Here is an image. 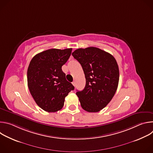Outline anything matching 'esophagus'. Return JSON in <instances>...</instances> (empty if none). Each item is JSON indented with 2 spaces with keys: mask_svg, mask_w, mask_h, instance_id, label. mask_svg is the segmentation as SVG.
I'll use <instances>...</instances> for the list:
<instances>
[{
  "mask_svg": "<svg viewBox=\"0 0 153 153\" xmlns=\"http://www.w3.org/2000/svg\"><path fill=\"white\" fill-rule=\"evenodd\" d=\"M72 84L73 85V86H75V85H76V83H75V82H74V81L72 82Z\"/></svg>",
  "mask_w": 153,
  "mask_h": 153,
  "instance_id": "obj_1",
  "label": "esophagus"
}]
</instances>
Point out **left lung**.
Segmentation results:
<instances>
[{
  "instance_id": "obj_1",
  "label": "left lung",
  "mask_w": 153,
  "mask_h": 153,
  "mask_svg": "<svg viewBox=\"0 0 153 153\" xmlns=\"http://www.w3.org/2000/svg\"><path fill=\"white\" fill-rule=\"evenodd\" d=\"M81 65L86 79L84 89L76 93L82 108L90 113L104 108L114 96L119 80L115 58L96 47L79 48L72 53Z\"/></svg>"
}]
</instances>
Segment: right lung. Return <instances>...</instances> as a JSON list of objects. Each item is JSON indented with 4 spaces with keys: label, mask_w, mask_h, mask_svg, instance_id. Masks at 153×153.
<instances>
[{
    "label": "right lung",
    "mask_w": 153,
    "mask_h": 153,
    "mask_svg": "<svg viewBox=\"0 0 153 153\" xmlns=\"http://www.w3.org/2000/svg\"><path fill=\"white\" fill-rule=\"evenodd\" d=\"M71 51L72 48L50 49L34 56L30 63L28 88L36 103L45 111L54 113L61 110L65 97L74 89L62 70Z\"/></svg>",
    "instance_id": "obj_1"
}]
</instances>
